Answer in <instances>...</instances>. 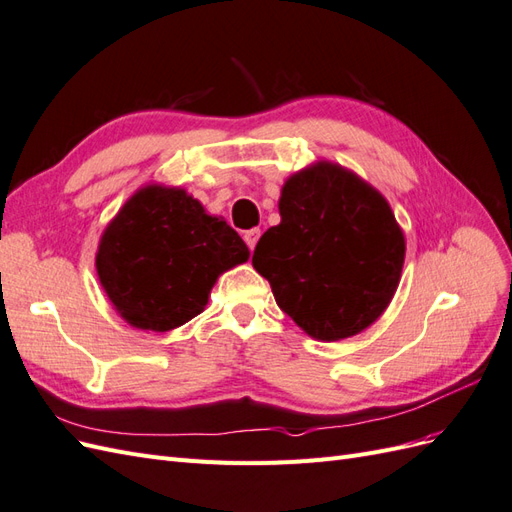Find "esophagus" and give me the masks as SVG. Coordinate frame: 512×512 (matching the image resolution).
<instances>
[{
  "mask_svg": "<svg viewBox=\"0 0 512 512\" xmlns=\"http://www.w3.org/2000/svg\"><path fill=\"white\" fill-rule=\"evenodd\" d=\"M243 239H245L247 247H250V250H254V247H256V243H258V239H260V230H258V228H252V230H245V235H243Z\"/></svg>",
  "mask_w": 512,
  "mask_h": 512,
  "instance_id": "obj_1",
  "label": "esophagus"
}]
</instances>
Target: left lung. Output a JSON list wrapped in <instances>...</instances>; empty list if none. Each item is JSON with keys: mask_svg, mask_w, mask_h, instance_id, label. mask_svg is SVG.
Returning a JSON list of instances; mask_svg holds the SVG:
<instances>
[{"mask_svg": "<svg viewBox=\"0 0 512 512\" xmlns=\"http://www.w3.org/2000/svg\"><path fill=\"white\" fill-rule=\"evenodd\" d=\"M277 207L282 222L260 237L252 265L282 312L318 342L371 327L406 258L389 200L350 168L318 160L284 181Z\"/></svg>", "mask_w": 512, "mask_h": 512, "instance_id": "obj_1", "label": "left lung"}]
</instances>
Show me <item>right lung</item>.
Masks as SVG:
<instances>
[{
	"mask_svg": "<svg viewBox=\"0 0 512 512\" xmlns=\"http://www.w3.org/2000/svg\"><path fill=\"white\" fill-rule=\"evenodd\" d=\"M247 260L237 230L188 190L147 183L106 224L96 271L130 327L166 333L203 312L218 277Z\"/></svg>",
	"mask_w": 512,
	"mask_h": 512,
	"instance_id": "1",
	"label": "right lung"
}]
</instances>
